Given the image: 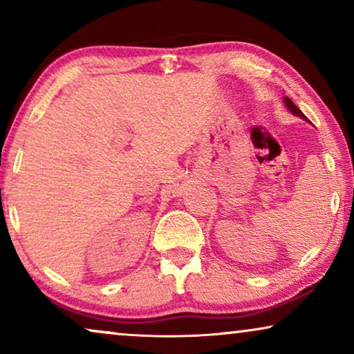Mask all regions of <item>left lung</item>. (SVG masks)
I'll return each instance as SVG.
<instances>
[{
    "mask_svg": "<svg viewBox=\"0 0 354 354\" xmlns=\"http://www.w3.org/2000/svg\"><path fill=\"white\" fill-rule=\"evenodd\" d=\"M283 103H285V106H287V109H288L290 113H292L293 115H297V118H301L303 120H308V122H309V119L306 118V115H304V114L301 113V111H299V109L297 108V104H295L292 100H290V98H287V96H285V98H283Z\"/></svg>",
    "mask_w": 354,
    "mask_h": 354,
    "instance_id": "1",
    "label": "left lung"
}]
</instances>
